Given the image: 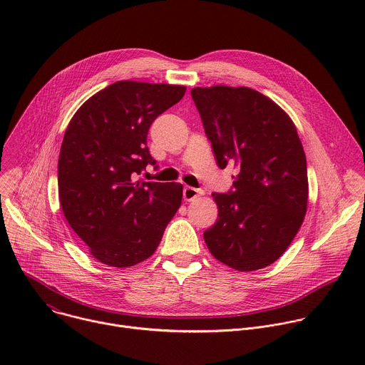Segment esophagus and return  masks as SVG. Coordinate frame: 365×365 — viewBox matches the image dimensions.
<instances>
[{
  "instance_id": "obj_1",
  "label": "esophagus",
  "mask_w": 365,
  "mask_h": 365,
  "mask_svg": "<svg viewBox=\"0 0 365 365\" xmlns=\"http://www.w3.org/2000/svg\"><path fill=\"white\" fill-rule=\"evenodd\" d=\"M200 195H203V190H200V189H195V187H192V186H186V187L183 189V197H185V200H187V202H192V200L197 199Z\"/></svg>"
}]
</instances>
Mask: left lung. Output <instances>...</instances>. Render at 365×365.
Returning <instances> with one entry per match:
<instances>
[{"mask_svg":"<svg viewBox=\"0 0 365 365\" xmlns=\"http://www.w3.org/2000/svg\"><path fill=\"white\" fill-rule=\"evenodd\" d=\"M192 99L217 163L238 169L232 190L214 193L217 222L203 232L211 254L238 272L273 264L307 210V169L292 118L247 86L193 88Z\"/></svg>","mask_w":365,"mask_h":365,"instance_id":"1","label":"left lung"}]
</instances>
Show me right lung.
<instances>
[{
	"mask_svg": "<svg viewBox=\"0 0 365 365\" xmlns=\"http://www.w3.org/2000/svg\"><path fill=\"white\" fill-rule=\"evenodd\" d=\"M183 85L118 81L72 117L58 163L62 211L99 263L131 267L159 247L182 203L180 183L133 180L154 159L151 123L178 103Z\"/></svg>",
	"mask_w": 365,
	"mask_h": 365,
	"instance_id": "add662e5",
	"label": "right lung"
}]
</instances>
